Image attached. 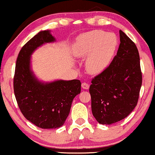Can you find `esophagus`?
I'll list each match as a JSON object with an SVG mask.
<instances>
[{
	"mask_svg": "<svg viewBox=\"0 0 155 155\" xmlns=\"http://www.w3.org/2000/svg\"><path fill=\"white\" fill-rule=\"evenodd\" d=\"M81 87H82L83 89H85V90H87L90 87V84L86 82H83L81 84Z\"/></svg>",
	"mask_w": 155,
	"mask_h": 155,
	"instance_id": "esophagus-1",
	"label": "esophagus"
}]
</instances>
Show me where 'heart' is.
Masks as SVG:
<instances>
[{"label":"heart","mask_w":155,"mask_h":155,"mask_svg":"<svg viewBox=\"0 0 155 155\" xmlns=\"http://www.w3.org/2000/svg\"><path fill=\"white\" fill-rule=\"evenodd\" d=\"M117 44L113 33L95 30L81 35L74 44L73 54L86 60L87 71L91 74L104 71L113 58Z\"/></svg>","instance_id":"obj_1"}]
</instances>
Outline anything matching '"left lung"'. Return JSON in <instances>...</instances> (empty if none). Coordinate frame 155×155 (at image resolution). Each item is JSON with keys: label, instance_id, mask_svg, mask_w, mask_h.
<instances>
[{"label": "left lung", "instance_id": "obj_1", "mask_svg": "<svg viewBox=\"0 0 155 155\" xmlns=\"http://www.w3.org/2000/svg\"><path fill=\"white\" fill-rule=\"evenodd\" d=\"M120 44L110 65L92 80V114L102 124L127 117L136 106L142 84L139 53L136 44L120 31Z\"/></svg>", "mask_w": 155, "mask_h": 155}]
</instances>
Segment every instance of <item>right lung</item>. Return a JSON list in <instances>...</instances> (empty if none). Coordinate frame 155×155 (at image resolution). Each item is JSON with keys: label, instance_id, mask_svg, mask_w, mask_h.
I'll return each instance as SVG.
<instances>
[{"label": "right lung", "instance_id": "obj_1", "mask_svg": "<svg viewBox=\"0 0 155 155\" xmlns=\"http://www.w3.org/2000/svg\"><path fill=\"white\" fill-rule=\"evenodd\" d=\"M49 31L39 32L22 47L16 63L14 92L24 117L42 129L58 128L70 113L72 101L81 92L78 79L43 83L31 69V55L37 47L54 41Z\"/></svg>", "mask_w": 155, "mask_h": 155}]
</instances>
